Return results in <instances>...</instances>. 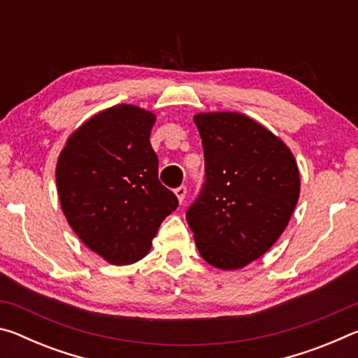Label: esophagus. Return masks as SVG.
I'll list each match as a JSON object with an SVG mask.
<instances>
[{
	"label": "esophagus",
	"instance_id": "esophagus-1",
	"mask_svg": "<svg viewBox=\"0 0 358 358\" xmlns=\"http://www.w3.org/2000/svg\"><path fill=\"white\" fill-rule=\"evenodd\" d=\"M175 194H177V197H178V201H180V203L185 201V197H186V186H178L177 189H175Z\"/></svg>",
	"mask_w": 358,
	"mask_h": 358
}]
</instances>
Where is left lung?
I'll return each mask as SVG.
<instances>
[{"instance_id":"8db88e82","label":"left lung","mask_w":358,"mask_h":358,"mask_svg":"<svg viewBox=\"0 0 358 358\" xmlns=\"http://www.w3.org/2000/svg\"><path fill=\"white\" fill-rule=\"evenodd\" d=\"M202 138L205 180L186 210L203 260L237 270L262 256L284 232L300 194L290 150L240 113L194 117Z\"/></svg>"}]
</instances>
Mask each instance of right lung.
<instances>
[{
  "label": "right lung",
  "instance_id": "add662e5",
  "mask_svg": "<svg viewBox=\"0 0 358 358\" xmlns=\"http://www.w3.org/2000/svg\"><path fill=\"white\" fill-rule=\"evenodd\" d=\"M155 115L117 106L83 123L57 164L63 213L90 250L115 265L137 262L150 251L178 199L157 178L150 143Z\"/></svg>",
  "mask_w": 358,
  "mask_h": 358
}]
</instances>
